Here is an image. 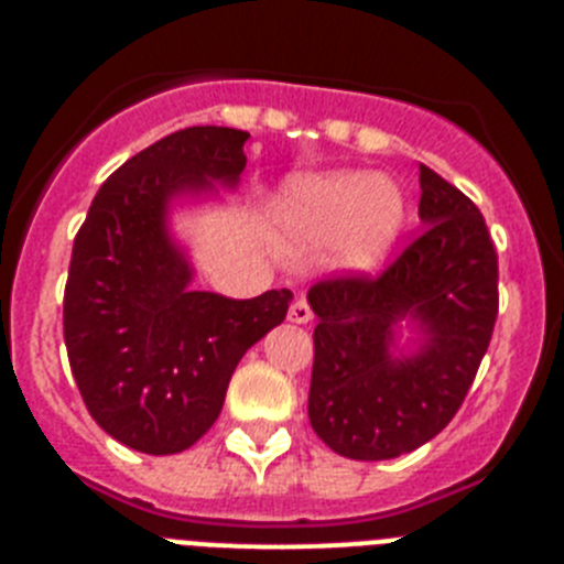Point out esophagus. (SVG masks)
<instances>
[{
	"mask_svg": "<svg viewBox=\"0 0 564 564\" xmlns=\"http://www.w3.org/2000/svg\"><path fill=\"white\" fill-rule=\"evenodd\" d=\"M313 318V311L311 305H307V299H296L291 305V311H288V322H293V325H307Z\"/></svg>",
	"mask_w": 564,
	"mask_h": 564,
	"instance_id": "1",
	"label": "esophagus"
}]
</instances>
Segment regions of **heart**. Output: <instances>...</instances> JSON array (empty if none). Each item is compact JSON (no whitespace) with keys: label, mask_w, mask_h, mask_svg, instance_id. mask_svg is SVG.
Masks as SVG:
<instances>
[{"label":"heart","mask_w":564,"mask_h":564,"mask_svg":"<svg viewBox=\"0 0 564 564\" xmlns=\"http://www.w3.org/2000/svg\"><path fill=\"white\" fill-rule=\"evenodd\" d=\"M403 217L398 186L364 172L293 177L271 206L273 239L282 251L327 246L333 268L344 273L376 271L398 242Z\"/></svg>","instance_id":"obj_1"}]
</instances>
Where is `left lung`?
<instances>
[{
  "mask_svg": "<svg viewBox=\"0 0 564 564\" xmlns=\"http://www.w3.org/2000/svg\"><path fill=\"white\" fill-rule=\"evenodd\" d=\"M426 228L378 276L322 279L307 293L313 376L307 415L336 455L390 460L460 410L497 322V251L480 208L421 163ZM410 321L416 344L397 347Z\"/></svg>",
  "mask_w": 564,
  "mask_h": 564,
  "instance_id": "8db88e82",
  "label": "left lung"
}]
</instances>
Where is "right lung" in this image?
I'll list each match as a JSON object with an SVG mask.
<instances>
[{
  "instance_id": "right-lung-1",
  "label": "right lung",
  "mask_w": 564,
  "mask_h": 564,
  "mask_svg": "<svg viewBox=\"0 0 564 564\" xmlns=\"http://www.w3.org/2000/svg\"><path fill=\"white\" fill-rule=\"evenodd\" d=\"M242 129L188 127L109 174L78 228L64 288V344L89 415L143 455H177L214 426L248 347L282 325L291 291L226 299L194 291L169 234L183 194L234 188Z\"/></svg>"
}]
</instances>
